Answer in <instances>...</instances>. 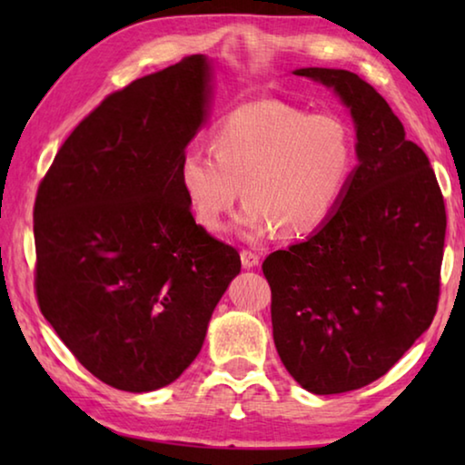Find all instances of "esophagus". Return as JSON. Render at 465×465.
I'll return each instance as SVG.
<instances>
[{"label":"esophagus","instance_id":"34e87169","mask_svg":"<svg viewBox=\"0 0 465 465\" xmlns=\"http://www.w3.org/2000/svg\"><path fill=\"white\" fill-rule=\"evenodd\" d=\"M240 258H242V266H243V269H254V266L261 264V256H258L254 250L243 248V250L240 252Z\"/></svg>","mask_w":465,"mask_h":465}]
</instances>
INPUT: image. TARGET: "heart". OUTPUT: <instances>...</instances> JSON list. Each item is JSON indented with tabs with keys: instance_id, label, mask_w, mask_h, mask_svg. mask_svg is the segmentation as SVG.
Wrapping results in <instances>:
<instances>
[{
	"instance_id": "heart-1",
	"label": "heart",
	"mask_w": 465,
	"mask_h": 465,
	"mask_svg": "<svg viewBox=\"0 0 465 465\" xmlns=\"http://www.w3.org/2000/svg\"><path fill=\"white\" fill-rule=\"evenodd\" d=\"M211 152L186 149L178 184L196 222L217 232L240 199L238 230L262 238L310 233L334 215L357 162L342 116L312 114L282 100L235 106L211 129Z\"/></svg>"
}]
</instances>
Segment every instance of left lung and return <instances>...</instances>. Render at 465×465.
<instances>
[{
    "label": "left lung",
    "instance_id": "obj_1",
    "mask_svg": "<svg viewBox=\"0 0 465 465\" xmlns=\"http://www.w3.org/2000/svg\"><path fill=\"white\" fill-rule=\"evenodd\" d=\"M295 75L334 88L357 127L359 166L334 215L262 262L282 365L326 396L380 380L430 326L447 215L427 153L373 85L344 69Z\"/></svg>",
    "mask_w": 465,
    "mask_h": 465
}]
</instances>
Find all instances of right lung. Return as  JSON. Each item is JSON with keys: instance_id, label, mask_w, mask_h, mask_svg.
<instances>
[{"instance_id": "right-lung-1", "label": "right lung", "mask_w": 465, "mask_h": 465, "mask_svg": "<svg viewBox=\"0 0 465 465\" xmlns=\"http://www.w3.org/2000/svg\"><path fill=\"white\" fill-rule=\"evenodd\" d=\"M207 102L203 54L131 82L77 124L38 184V308L116 390L178 380L240 272L238 250L194 222L178 184Z\"/></svg>"}]
</instances>
